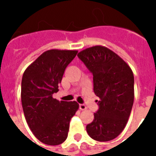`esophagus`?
I'll use <instances>...</instances> for the list:
<instances>
[{"label":"esophagus","instance_id":"esophagus-1","mask_svg":"<svg viewBox=\"0 0 156 156\" xmlns=\"http://www.w3.org/2000/svg\"><path fill=\"white\" fill-rule=\"evenodd\" d=\"M79 108H80L81 110H86V109H87V106H86L85 104H79Z\"/></svg>","mask_w":156,"mask_h":156}]
</instances>
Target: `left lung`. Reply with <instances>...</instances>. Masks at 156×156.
Segmentation results:
<instances>
[{"label":"left lung","mask_w":156,"mask_h":156,"mask_svg":"<svg viewBox=\"0 0 156 156\" xmlns=\"http://www.w3.org/2000/svg\"><path fill=\"white\" fill-rule=\"evenodd\" d=\"M93 75L94 92L100 98L99 109L86 129L90 138L108 142L126 127L134 99V78L130 67L115 52L94 46L78 54Z\"/></svg>","instance_id":"left-lung-1"}]
</instances>
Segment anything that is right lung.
Here are the masks:
<instances>
[{"mask_svg": "<svg viewBox=\"0 0 156 156\" xmlns=\"http://www.w3.org/2000/svg\"><path fill=\"white\" fill-rule=\"evenodd\" d=\"M77 53L76 50L46 51L23 75L21 100L26 121L34 135L47 145L66 141L69 121L78 109L76 101H58L52 97L58 91L65 69Z\"/></svg>", "mask_w": 156, "mask_h": 156, "instance_id": "right-lung-1", "label": "right lung"}]
</instances>
